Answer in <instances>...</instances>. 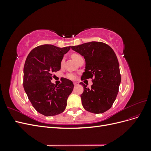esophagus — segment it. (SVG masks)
<instances>
[{"label": "esophagus", "mask_w": 151, "mask_h": 151, "mask_svg": "<svg viewBox=\"0 0 151 151\" xmlns=\"http://www.w3.org/2000/svg\"><path fill=\"white\" fill-rule=\"evenodd\" d=\"M74 85L75 86H77V85H79V83H78V82H74Z\"/></svg>", "instance_id": "34e87169"}]
</instances>
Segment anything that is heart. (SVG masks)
Returning <instances> with one entry per match:
<instances>
[{
	"instance_id": "1",
	"label": "heart",
	"mask_w": 151,
	"mask_h": 151,
	"mask_svg": "<svg viewBox=\"0 0 151 151\" xmlns=\"http://www.w3.org/2000/svg\"><path fill=\"white\" fill-rule=\"evenodd\" d=\"M71 57H72V58L73 59H74V60L75 61H76V62H77V60H78V59H79L80 57H81V56L80 55L77 54V53H73V54L72 55H71ZM63 62H64V58H63L62 59L61 62H60V65H61V66L63 65ZM66 77H67V78H68V79H70V80H75V79H76V74H74V73L70 72V73H67V74H66Z\"/></svg>"
}]
</instances>
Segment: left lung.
I'll list each match as a JSON object with an SVG mask.
<instances>
[{"label":"left lung","mask_w":151,"mask_h":151,"mask_svg":"<svg viewBox=\"0 0 151 151\" xmlns=\"http://www.w3.org/2000/svg\"><path fill=\"white\" fill-rule=\"evenodd\" d=\"M71 48L83 55L86 69L81 80L91 79L93 84L89 88L83 82L84 91L81 95L82 104L86 111L103 113L115 101L121 82L119 63L113 50L106 43L91 42Z\"/></svg>","instance_id":"1"}]
</instances>
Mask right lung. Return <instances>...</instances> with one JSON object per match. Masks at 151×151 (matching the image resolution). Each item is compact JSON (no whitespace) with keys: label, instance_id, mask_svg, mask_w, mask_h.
I'll use <instances>...</instances> for the list:
<instances>
[{"label":"right lung","instance_id":"obj_1","mask_svg":"<svg viewBox=\"0 0 151 151\" xmlns=\"http://www.w3.org/2000/svg\"><path fill=\"white\" fill-rule=\"evenodd\" d=\"M70 48L40 45L31 50L25 61L24 91L34 108L46 116L57 115L65 110L67 98L74 87L70 80L65 78L58 86L51 83L54 72L60 69L63 55Z\"/></svg>","mask_w":151,"mask_h":151}]
</instances>
